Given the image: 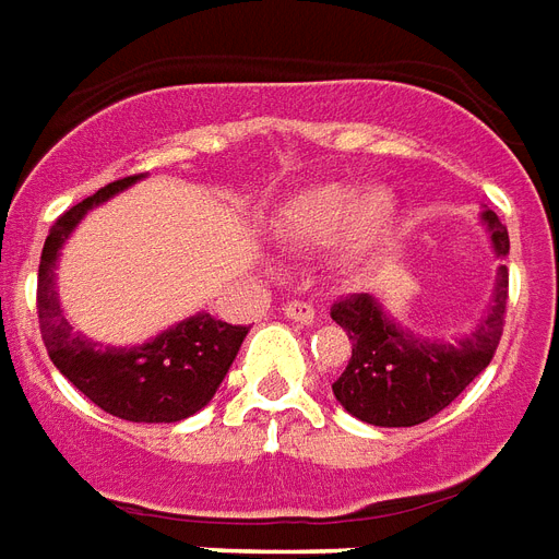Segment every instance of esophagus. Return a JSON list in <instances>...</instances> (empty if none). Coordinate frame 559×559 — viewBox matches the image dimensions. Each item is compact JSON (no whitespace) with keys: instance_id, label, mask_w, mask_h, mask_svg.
Here are the masks:
<instances>
[{"instance_id":"obj_1","label":"esophagus","mask_w":559,"mask_h":559,"mask_svg":"<svg viewBox=\"0 0 559 559\" xmlns=\"http://www.w3.org/2000/svg\"><path fill=\"white\" fill-rule=\"evenodd\" d=\"M281 310H284V317L293 319V322H313V317H317V310H313L310 301H287Z\"/></svg>"}]
</instances>
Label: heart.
Instances as JSON below:
<instances>
[{"label": "heart", "instance_id": "b5f03b06", "mask_svg": "<svg viewBox=\"0 0 559 559\" xmlns=\"http://www.w3.org/2000/svg\"><path fill=\"white\" fill-rule=\"evenodd\" d=\"M393 216V199L383 190L355 185H319L293 195L278 211V234L298 246H325L348 228L355 249L381 240Z\"/></svg>", "mask_w": 559, "mask_h": 559}]
</instances>
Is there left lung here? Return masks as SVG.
Here are the masks:
<instances>
[{
  "instance_id": "obj_1",
  "label": "left lung",
  "mask_w": 559,
  "mask_h": 559,
  "mask_svg": "<svg viewBox=\"0 0 559 559\" xmlns=\"http://www.w3.org/2000/svg\"><path fill=\"white\" fill-rule=\"evenodd\" d=\"M484 223L498 258H507L510 237L492 211ZM507 266H498L496 296L487 317L457 343H440L404 331L383 313L369 293H352L331 308V319L352 340V357L334 386L336 402L360 421L378 428H411L445 411L496 355L504 331Z\"/></svg>"
}]
</instances>
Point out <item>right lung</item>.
Wrapping results in <instances>:
<instances>
[{"instance_id":"obj_1","label":"right lung","mask_w":559,"mask_h":559,"mask_svg":"<svg viewBox=\"0 0 559 559\" xmlns=\"http://www.w3.org/2000/svg\"><path fill=\"white\" fill-rule=\"evenodd\" d=\"M138 178L143 176L110 181L55 219L37 270V317L52 364L96 407L128 421H181L202 411L219 390L249 328L195 313L143 346H96L72 331L55 293V261L63 240L93 204L126 190Z\"/></svg>"}]
</instances>
